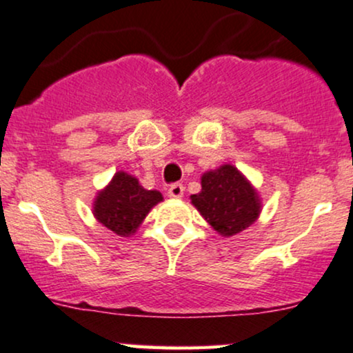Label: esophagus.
Returning a JSON list of instances; mask_svg holds the SVG:
<instances>
[{
  "label": "esophagus",
  "instance_id": "1",
  "mask_svg": "<svg viewBox=\"0 0 353 353\" xmlns=\"http://www.w3.org/2000/svg\"><path fill=\"white\" fill-rule=\"evenodd\" d=\"M168 194L169 197H172V199H181L182 194H184V185L179 184V182H176V184H172L171 188L168 189Z\"/></svg>",
  "mask_w": 353,
  "mask_h": 353
}]
</instances>
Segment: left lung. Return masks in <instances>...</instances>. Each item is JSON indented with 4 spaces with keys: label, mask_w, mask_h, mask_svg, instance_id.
I'll list each match as a JSON object with an SVG mask.
<instances>
[{
    "label": "left lung",
    "mask_w": 353,
    "mask_h": 353,
    "mask_svg": "<svg viewBox=\"0 0 353 353\" xmlns=\"http://www.w3.org/2000/svg\"><path fill=\"white\" fill-rule=\"evenodd\" d=\"M190 202L222 237L249 229L262 212L257 189L232 164L202 174L201 192L192 194Z\"/></svg>",
    "instance_id": "8db88e82"
}]
</instances>
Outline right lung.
I'll list each match as a JSON object with an SVG mask.
<instances>
[{"instance_id":"right-lung-1","label":"right lung","mask_w":353,"mask_h":353,"mask_svg":"<svg viewBox=\"0 0 353 353\" xmlns=\"http://www.w3.org/2000/svg\"><path fill=\"white\" fill-rule=\"evenodd\" d=\"M159 190H148L137 177L117 171L106 188L98 190L92 202V216L101 225L121 237L136 234L154 205L163 202Z\"/></svg>"}]
</instances>
